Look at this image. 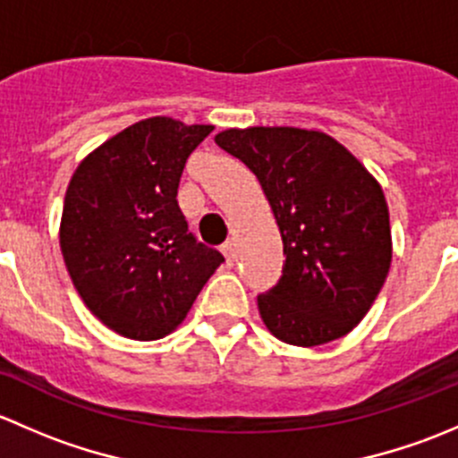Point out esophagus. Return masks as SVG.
Instances as JSON below:
<instances>
[{"label": "esophagus", "instance_id": "34e87169", "mask_svg": "<svg viewBox=\"0 0 458 458\" xmlns=\"http://www.w3.org/2000/svg\"><path fill=\"white\" fill-rule=\"evenodd\" d=\"M221 252H224L225 261H228L230 266H233V263H234V243L233 242H225L224 246H221Z\"/></svg>", "mask_w": 458, "mask_h": 458}]
</instances>
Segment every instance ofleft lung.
I'll list each match as a JSON object with an SVG mask.
<instances>
[{
  "instance_id": "obj_1",
  "label": "left lung",
  "mask_w": 458,
  "mask_h": 458,
  "mask_svg": "<svg viewBox=\"0 0 458 458\" xmlns=\"http://www.w3.org/2000/svg\"><path fill=\"white\" fill-rule=\"evenodd\" d=\"M215 141L257 174L279 225L284 275L257 297L270 335L301 348L348 335L390 270V212L381 183L321 131L228 128Z\"/></svg>"
}]
</instances>
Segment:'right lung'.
<instances>
[{
  "label": "right lung",
  "mask_w": 458,
  "mask_h": 458,
  "mask_svg": "<svg viewBox=\"0 0 458 458\" xmlns=\"http://www.w3.org/2000/svg\"><path fill=\"white\" fill-rule=\"evenodd\" d=\"M212 126L150 117L81 159L64 199L59 246L81 301L135 341L170 335L224 257L179 210L186 159Z\"/></svg>",
  "instance_id": "obj_1"
}]
</instances>
